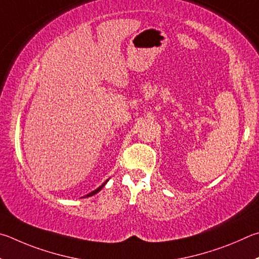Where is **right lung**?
Instances as JSON below:
<instances>
[{
    "mask_svg": "<svg viewBox=\"0 0 259 259\" xmlns=\"http://www.w3.org/2000/svg\"><path fill=\"white\" fill-rule=\"evenodd\" d=\"M106 183H107V181H106V182H104L102 185H100V187L97 189V190H94V191H92V192H91V193H89V194H86V196L85 197H91V196H93V194H95V193H98L99 191H100V190H101L103 187H104V185H106Z\"/></svg>",
    "mask_w": 259,
    "mask_h": 259,
    "instance_id": "right-lung-1",
    "label": "right lung"
}]
</instances>
